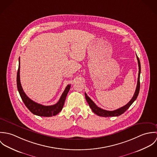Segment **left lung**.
Here are the masks:
<instances>
[{"label":"left lung","mask_w":157,"mask_h":157,"mask_svg":"<svg viewBox=\"0 0 157 157\" xmlns=\"http://www.w3.org/2000/svg\"><path fill=\"white\" fill-rule=\"evenodd\" d=\"M136 59L138 60V69H139V71H138V81H137V85H136V90L135 92L134 95L133 96V97L132 98V99L129 101V103L128 104H126L125 106L112 111H106L103 109H101L100 108L98 107L95 103L90 98V97L87 95V94L86 93H85V98L86 100L90 106V109H92V111L93 112H94L95 114L98 115V116H101V117H117L119 116L120 115H121L122 113H123L125 112L130 106L131 105L134 103L135 100L136 99L138 94H139V91H140V72H141V65H140V60L139 58L138 57V56H136Z\"/></svg>","instance_id":"8db88e82"}]
</instances>
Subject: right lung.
<instances>
[{
    "instance_id": "add662e5",
    "label": "right lung",
    "mask_w": 157,
    "mask_h": 157,
    "mask_svg": "<svg viewBox=\"0 0 157 157\" xmlns=\"http://www.w3.org/2000/svg\"><path fill=\"white\" fill-rule=\"evenodd\" d=\"M17 86L21 98L27 108L33 114L40 117H52L56 115L60 112L63 107L67 93L71 88V85H68L62 94L59 101L51 106H44L39 104L31 100L24 92L20 80V57L19 59V68L17 74Z\"/></svg>"
}]
</instances>
